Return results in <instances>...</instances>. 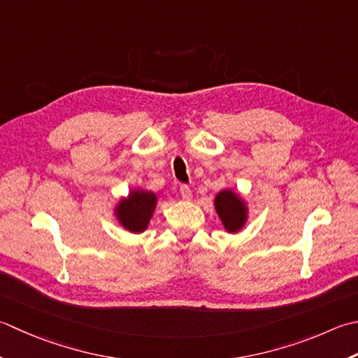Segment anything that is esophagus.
I'll use <instances>...</instances> for the list:
<instances>
[{
	"label": "esophagus",
	"instance_id": "obj_1",
	"mask_svg": "<svg viewBox=\"0 0 358 358\" xmlns=\"http://www.w3.org/2000/svg\"><path fill=\"white\" fill-rule=\"evenodd\" d=\"M180 195H181V197H183V200H191L192 199L191 189H189L186 185L180 186Z\"/></svg>",
	"mask_w": 358,
	"mask_h": 358
}]
</instances>
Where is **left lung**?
<instances>
[{
    "mask_svg": "<svg viewBox=\"0 0 358 358\" xmlns=\"http://www.w3.org/2000/svg\"><path fill=\"white\" fill-rule=\"evenodd\" d=\"M215 213L229 234H237L248 222V203L233 189H222L214 199Z\"/></svg>",
    "mask_w": 358,
    "mask_h": 358,
    "instance_id": "obj_1",
    "label": "left lung"
}]
</instances>
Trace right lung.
I'll use <instances>...</instances> for the list:
<instances>
[{
  "instance_id": "right-lung-1",
  "label": "right lung",
  "mask_w": 358,
  "mask_h": 358,
  "mask_svg": "<svg viewBox=\"0 0 358 358\" xmlns=\"http://www.w3.org/2000/svg\"><path fill=\"white\" fill-rule=\"evenodd\" d=\"M158 205L157 192L144 187H133L129 195L121 197L113 208L119 225L131 234L144 233Z\"/></svg>"
}]
</instances>
